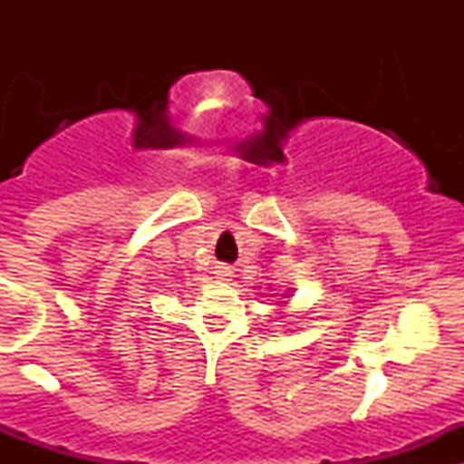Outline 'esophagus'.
Wrapping results in <instances>:
<instances>
[{
    "label": "esophagus",
    "instance_id": "1",
    "mask_svg": "<svg viewBox=\"0 0 464 464\" xmlns=\"http://www.w3.org/2000/svg\"><path fill=\"white\" fill-rule=\"evenodd\" d=\"M218 274H219V276H222V278H227V276H231V271H228V269H219V271H218Z\"/></svg>",
    "mask_w": 464,
    "mask_h": 464
}]
</instances>
